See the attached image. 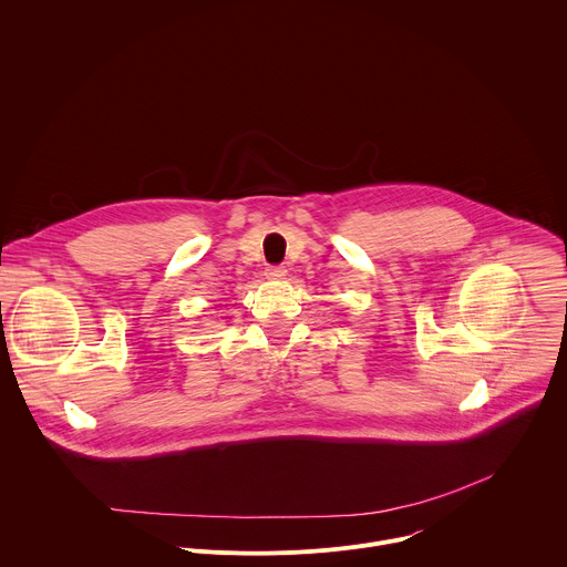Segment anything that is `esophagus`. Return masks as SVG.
Masks as SVG:
<instances>
[{"mask_svg":"<svg viewBox=\"0 0 567 567\" xmlns=\"http://www.w3.org/2000/svg\"><path fill=\"white\" fill-rule=\"evenodd\" d=\"M266 277L268 279H284L286 277V268L284 266H268L266 268Z\"/></svg>","mask_w":567,"mask_h":567,"instance_id":"esophagus-1","label":"esophagus"}]
</instances>
